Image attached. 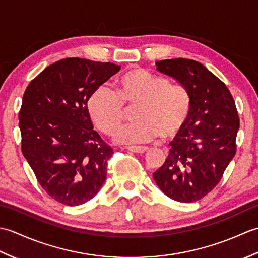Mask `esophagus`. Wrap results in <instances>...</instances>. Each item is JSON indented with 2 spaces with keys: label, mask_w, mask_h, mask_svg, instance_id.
I'll list each match as a JSON object with an SVG mask.
<instances>
[{
  "label": "esophagus",
  "mask_w": 258,
  "mask_h": 258,
  "mask_svg": "<svg viewBox=\"0 0 258 258\" xmlns=\"http://www.w3.org/2000/svg\"><path fill=\"white\" fill-rule=\"evenodd\" d=\"M130 152L136 153V154H143V153L149 151V147L146 146H127L126 147Z\"/></svg>",
  "instance_id": "1"
}]
</instances>
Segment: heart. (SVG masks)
Segmentation results:
<instances>
[{
	"label": "heart",
	"mask_w": 258,
	"mask_h": 258,
	"mask_svg": "<svg viewBox=\"0 0 258 258\" xmlns=\"http://www.w3.org/2000/svg\"><path fill=\"white\" fill-rule=\"evenodd\" d=\"M124 106L135 107L138 122L124 126L115 135L118 143L149 142L160 135L169 139L183 128L190 112V97L183 86L169 84L162 76L142 69L126 72L116 83V93L98 86L87 101V112L101 132L112 135L122 124Z\"/></svg>",
	"instance_id": "heart-1"
}]
</instances>
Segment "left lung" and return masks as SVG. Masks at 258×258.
<instances>
[{"instance_id": "8db88e82", "label": "left lung", "mask_w": 258, "mask_h": 258, "mask_svg": "<svg viewBox=\"0 0 258 258\" xmlns=\"http://www.w3.org/2000/svg\"><path fill=\"white\" fill-rule=\"evenodd\" d=\"M156 67L187 91L190 112L153 178L169 199L196 202L218 184L235 156L239 130L236 106L227 86L199 62L163 59Z\"/></svg>"}]
</instances>
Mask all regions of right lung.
<instances>
[{
  "label": "right lung",
  "instance_id": "right-lung-1",
  "mask_svg": "<svg viewBox=\"0 0 258 258\" xmlns=\"http://www.w3.org/2000/svg\"><path fill=\"white\" fill-rule=\"evenodd\" d=\"M119 69L64 58L26 87L19 114L22 153L43 189L62 204H84L105 182L113 150L93 130L87 101Z\"/></svg>",
  "mask_w": 258,
  "mask_h": 258
}]
</instances>
